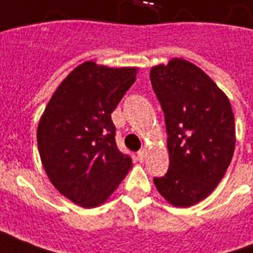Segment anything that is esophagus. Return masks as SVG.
<instances>
[{
	"label": "esophagus",
	"instance_id": "1",
	"mask_svg": "<svg viewBox=\"0 0 253 253\" xmlns=\"http://www.w3.org/2000/svg\"><path fill=\"white\" fill-rule=\"evenodd\" d=\"M146 154H148V150H146V149L139 150V152H138V160H139L141 163H143V161H145V159H146Z\"/></svg>",
	"mask_w": 253,
	"mask_h": 253
}]
</instances>
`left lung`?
Instances as JSON below:
<instances>
[{
    "label": "left lung",
    "instance_id": "1",
    "mask_svg": "<svg viewBox=\"0 0 253 253\" xmlns=\"http://www.w3.org/2000/svg\"><path fill=\"white\" fill-rule=\"evenodd\" d=\"M150 81L164 111L169 154V169L154 177V186L172 206H194L211 194L232 161V105L201 67L183 58L152 67Z\"/></svg>",
    "mask_w": 253,
    "mask_h": 253
}]
</instances>
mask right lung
<instances>
[{
	"instance_id": "add662e5",
	"label": "right lung",
	"mask_w": 253,
	"mask_h": 253,
	"mask_svg": "<svg viewBox=\"0 0 253 253\" xmlns=\"http://www.w3.org/2000/svg\"><path fill=\"white\" fill-rule=\"evenodd\" d=\"M138 67L78 65L59 84L38 125V149L48 179L78 206L103 205L132 168L119 152L111 119Z\"/></svg>"
}]
</instances>
